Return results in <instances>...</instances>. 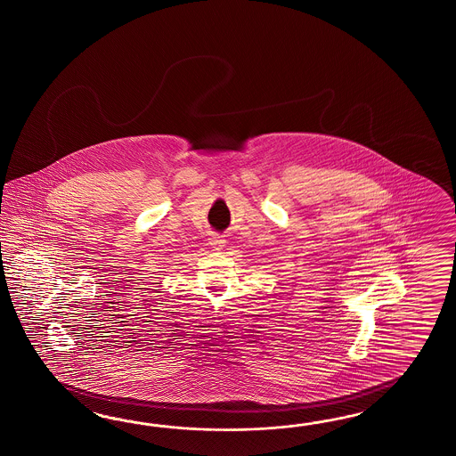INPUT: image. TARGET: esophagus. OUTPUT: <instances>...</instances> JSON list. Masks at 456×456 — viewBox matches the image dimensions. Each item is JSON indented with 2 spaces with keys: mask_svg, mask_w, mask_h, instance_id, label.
<instances>
[{
  "mask_svg": "<svg viewBox=\"0 0 456 456\" xmlns=\"http://www.w3.org/2000/svg\"><path fill=\"white\" fill-rule=\"evenodd\" d=\"M209 245H211L214 250H223L224 245H225V240H224L221 235L212 233L211 237H209Z\"/></svg>",
  "mask_w": 456,
  "mask_h": 456,
  "instance_id": "obj_1",
  "label": "esophagus"
}]
</instances>
